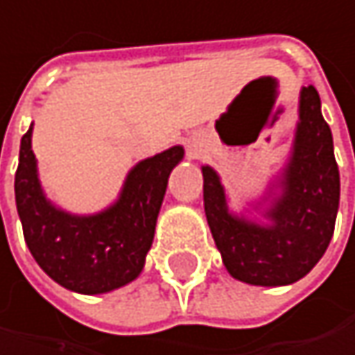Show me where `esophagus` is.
<instances>
[{
    "label": "esophagus",
    "instance_id": "esophagus-1",
    "mask_svg": "<svg viewBox=\"0 0 355 355\" xmlns=\"http://www.w3.org/2000/svg\"><path fill=\"white\" fill-rule=\"evenodd\" d=\"M198 150H200V146H198L196 142H194V144H190V153H192V155H196Z\"/></svg>",
    "mask_w": 355,
    "mask_h": 355
}]
</instances>
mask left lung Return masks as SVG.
I'll return each instance as SVG.
<instances>
[{"mask_svg": "<svg viewBox=\"0 0 355 355\" xmlns=\"http://www.w3.org/2000/svg\"><path fill=\"white\" fill-rule=\"evenodd\" d=\"M205 215L226 270L241 282L284 286L303 278L324 255L339 209V167L331 127L314 85L301 89L293 153L280 194L257 224L228 211L219 175L202 167Z\"/></svg>", "mask_w": 355, "mask_h": 355, "instance_id": "left-lung-1", "label": "left lung"}]
</instances>
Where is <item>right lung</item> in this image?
Listing matches in <instances>:
<instances>
[{
    "instance_id": "1",
    "label": "right lung",
    "mask_w": 355,
    "mask_h": 355,
    "mask_svg": "<svg viewBox=\"0 0 355 355\" xmlns=\"http://www.w3.org/2000/svg\"><path fill=\"white\" fill-rule=\"evenodd\" d=\"M33 125L20 140L14 180L26 247L39 268L69 291L98 295L136 280L155 239L171 169L184 148L173 146L129 171L121 196L96 215H71L41 190L31 150Z\"/></svg>"
}]
</instances>
